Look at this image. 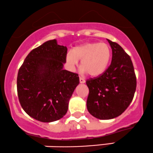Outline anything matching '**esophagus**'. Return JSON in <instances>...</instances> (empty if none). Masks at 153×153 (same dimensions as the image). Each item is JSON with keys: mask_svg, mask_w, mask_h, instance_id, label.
Wrapping results in <instances>:
<instances>
[{"mask_svg": "<svg viewBox=\"0 0 153 153\" xmlns=\"http://www.w3.org/2000/svg\"><path fill=\"white\" fill-rule=\"evenodd\" d=\"M79 80H80V83H84L85 82V80L84 78H81V77H80Z\"/></svg>", "mask_w": 153, "mask_h": 153, "instance_id": "obj_1", "label": "esophagus"}]
</instances>
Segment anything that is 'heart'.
Wrapping results in <instances>:
<instances>
[{
  "instance_id": "1",
  "label": "heart",
  "mask_w": 153,
  "mask_h": 153,
  "mask_svg": "<svg viewBox=\"0 0 153 153\" xmlns=\"http://www.w3.org/2000/svg\"><path fill=\"white\" fill-rule=\"evenodd\" d=\"M111 58L110 47L105 43H86L74 48L66 54L69 68L73 69L81 59L83 72H88L91 76H98L106 70Z\"/></svg>"
}]
</instances>
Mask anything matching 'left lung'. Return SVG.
Instances as JSON below:
<instances>
[{
    "instance_id": "obj_1",
    "label": "left lung",
    "mask_w": 153,
    "mask_h": 153,
    "mask_svg": "<svg viewBox=\"0 0 153 153\" xmlns=\"http://www.w3.org/2000/svg\"><path fill=\"white\" fill-rule=\"evenodd\" d=\"M107 40L112 52L110 67L98 78L85 82L89 89L87 110L100 120H110L121 115L133 100L137 87L130 56L120 45Z\"/></svg>"
}]
</instances>
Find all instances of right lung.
Segmentation results:
<instances>
[{
	"instance_id": "obj_1",
	"label": "right lung",
	"mask_w": 153,
	"mask_h": 153,
	"mask_svg": "<svg viewBox=\"0 0 153 153\" xmlns=\"http://www.w3.org/2000/svg\"><path fill=\"white\" fill-rule=\"evenodd\" d=\"M68 48L56 39L32 50L17 75V93L22 107L33 118L44 123L63 117L69 101L79 84L76 73L64 70Z\"/></svg>"
}]
</instances>
